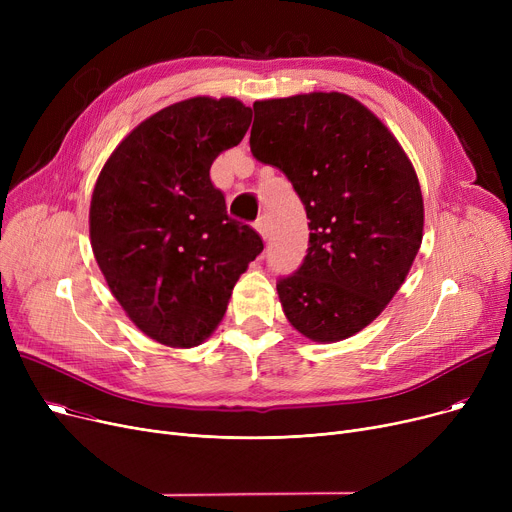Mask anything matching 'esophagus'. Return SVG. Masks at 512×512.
Listing matches in <instances>:
<instances>
[{
	"mask_svg": "<svg viewBox=\"0 0 512 512\" xmlns=\"http://www.w3.org/2000/svg\"><path fill=\"white\" fill-rule=\"evenodd\" d=\"M255 230L259 232V236L265 240L267 236H270V220H267V215H261V218L257 220L255 224Z\"/></svg>",
	"mask_w": 512,
	"mask_h": 512,
	"instance_id": "34e87169",
	"label": "esophagus"
}]
</instances>
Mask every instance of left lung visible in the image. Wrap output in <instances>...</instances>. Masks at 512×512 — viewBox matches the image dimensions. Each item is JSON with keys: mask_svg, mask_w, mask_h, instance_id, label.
I'll return each mask as SVG.
<instances>
[{"mask_svg": "<svg viewBox=\"0 0 512 512\" xmlns=\"http://www.w3.org/2000/svg\"><path fill=\"white\" fill-rule=\"evenodd\" d=\"M251 151L286 174L309 218V249L278 282L290 326L321 344L355 336L392 301L423 240L409 155L369 107L344 93L253 103Z\"/></svg>", "mask_w": 512, "mask_h": 512, "instance_id": "8db88e82", "label": "left lung"}]
</instances>
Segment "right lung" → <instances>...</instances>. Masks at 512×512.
<instances>
[{
    "label": "right lung",
    "mask_w": 512,
    "mask_h": 512,
    "mask_svg": "<svg viewBox=\"0 0 512 512\" xmlns=\"http://www.w3.org/2000/svg\"><path fill=\"white\" fill-rule=\"evenodd\" d=\"M251 118L234 97L172 103L132 128L97 176L93 255L128 319L159 344L207 340L263 251L251 226L228 218L209 178L213 159L242 141Z\"/></svg>",
    "instance_id": "1"
}]
</instances>
